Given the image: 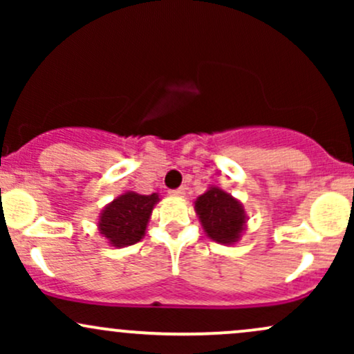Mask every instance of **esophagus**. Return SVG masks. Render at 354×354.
<instances>
[{"label": "esophagus", "instance_id": "obj_1", "mask_svg": "<svg viewBox=\"0 0 354 354\" xmlns=\"http://www.w3.org/2000/svg\"><path fill=\"white\" fill-rule=\"evenodd\" d=\"M168 193L171 194V196H174V198H181V196H185V188H183V186H180V188H176V189H169Z\"/></svg>", "mask_w": 354, "mask_h": 354}]
</instances>
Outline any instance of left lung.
Masks as SVG:
<instances>
[{
	"label": "left lung",
	"instance_id": "1",
	"mask_svg": "<svg viewBox=\"0 0 354 354\" xmlns=\"http://www.w3.org/2000/svg\"><path fill=\"white\" fill-rule=\"evenodd\" d=\"M194 209L211 239L218 243H234L246 223L245 209L228 193L211 188L196 200Z\"/></svg>",
	"mask_w": 354,
	"mask_h": 354
}]
</instances>
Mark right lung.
Returning <instances> with one entry per match:
<instances>
[{
    "instance_id": "right-lung-1",
    "label": "right lung",
    "mask_w": 354,
    "mask_h": 354,
    "mask_svg": "<svg viewBox=\"0 0 354 354\" xmlns=\"http://www.w3.org/2000/svg\"><path fill=\"white\" fill-rule=\"evenodd\" d=\"M158 194L124 193L101 213L100 231L113 246L135 245L143 238Z\"/></svg>"
}]
</instances>
